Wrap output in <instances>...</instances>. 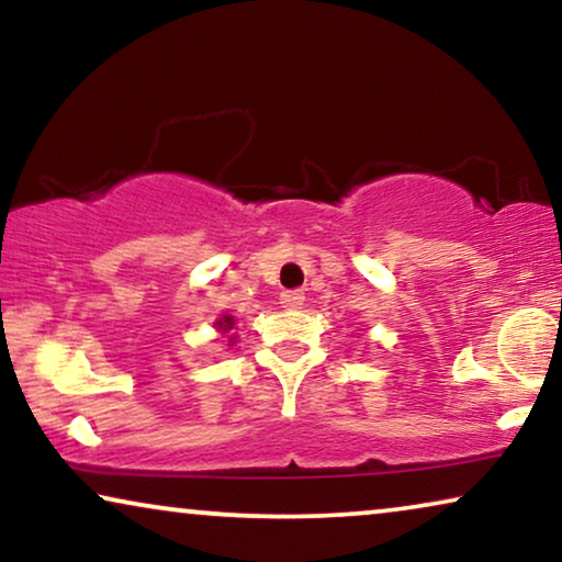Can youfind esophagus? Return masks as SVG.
<instances>
[{
  "instance_id": "esophagus-1",
  "label": "esophagus",
  "mask_w": 562,
  "mask_h": 562,
  "mask_svg": "<svg viewBox=\"0 0 562 562\" xmlns=\"http://www.w3.org/2000/svg\"><path fill=\"white\" fill-rule=\"evenodd\" d=\"M280 303H282V307H288V311H297V307L305 303V292L303 290H284L280 295Z\"/></svg>"
}]
</instances>
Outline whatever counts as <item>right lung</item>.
I'll use <instances>...</instances> for the list:
<instances>
[{"mask_svg": "<svg viewBox=\"0 0 562 562\" xmlns=\"http://www.w3.org/2000/svg\"><path fill=\"white\" fill-rule=\"evenodd\" d=\"M232 323H234V321H232V318H228V315H226V318H224V321H218V326L226 330V328H232Z\"/></svg>", "mask_w": 562, "mask_h": 562, "instance_id": "right-lung-1", "label": "right lung"}]
</instances>
